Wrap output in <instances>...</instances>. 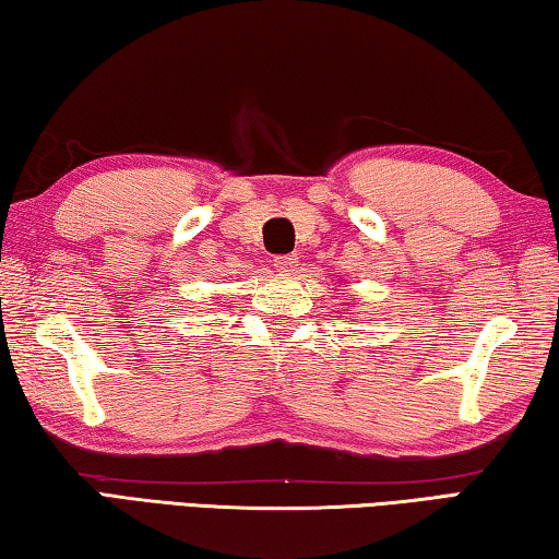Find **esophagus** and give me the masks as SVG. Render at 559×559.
<instances>
[{
  "instance_id": "34e87169",
  "label": "esophagus",
  "mask_w": 559,
  "mask_h": 559,
  "mask_svg": "<svg viewBox=\"0 0 559 559\" xmlns=\"http://www.w3.org/2000/svg\"><path fill=\"white\" fill-rule=\"evenodd\" d=\"M295 267H297L295 254H280V258H274V270L282 272V274L295 272Z\"/></svg>"
}]
</instances>
